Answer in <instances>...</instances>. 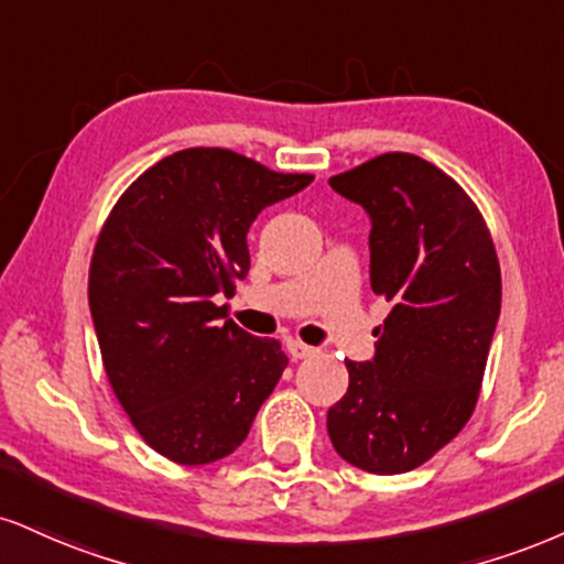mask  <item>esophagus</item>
I'll return each instance as SVG.
<instances>
[{
  "label": "esophagus",
  "instance_id": "34e87169",
  "mask_svg": "<svg viewBox=\"0 0 564 564\" xmlns=\"http://www.w3.org/2000/svg\"><path fill=\"white\" fill-rule=\"evenodd\" d=\"M286 349H289L291 359H307V357H312L317 351L315 347H307V344H302L300 338H289Z\"/></svg>",
  "mask_w": 564,
  "mask_h": 564
}]
</instances>
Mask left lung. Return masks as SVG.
Listing matches in <instances>:
<instances>
[{
	"mask_svg": "<svg viewBox=\"0 0 564 564\" xmlns=\"http://www.w3.org/2000/svg\"><path fill=\"white\" fill-rule=\"evenodd\" d=\"M328 183L368 213L370 286L391 302L376 355L347 362L328 436L359 470L410 473L476 410L501 310L497 249L463 186L417 154H381Z\"/></svg>",
	"mask_w": 564,
	"mask_h": 564,
	"instance_id": "8db88e82",
	"label": "left lung"
}]
</instances>
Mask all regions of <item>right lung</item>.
Instances as JSON below:
<instances>
[{
	"instance_id": "right-lung-1",
	"label": "right lung",
	"mask_w": 564,
	"mask_h": 564,
	"mask_svg": "<svg viewBox=\"0 0 564 564\" xmlns=\"http://www.w3.org/2000/svg\"><path fill=\"white\" fill-rule=\"evenodd\" d=\"M310 183L194 147L141 173L107 217L88 307L115 397L162 457H228L289 365L275 338L247 334L215 302L249 273L254 217Z\"/></svg>"
}]
</instances>
